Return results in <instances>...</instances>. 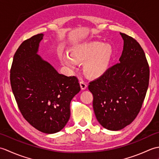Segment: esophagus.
<instances>
[{"mask_svg": "<svg viewBox=\"0 0 159 159\" xmlns=\"http://www.w3.org/2000/svg\"><path fill=\"white\" fill-rule=\"evenodd\" d=\"M80 88H81V89H85L87 87V85L86 84V83L84 82L83 80H80Z\"/></svg>", "mask_w": 159, "mask_h": 159, "instance_id": "esophagus-1", "label": "esophagus"}]
</instances>
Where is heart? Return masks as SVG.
<instances>
[{
  "label": "heart",
  "mask_w": 159,
  "mask_h": 159,
  "mask_svg": "<svg viewBox=\"0 0 159 159\" xmlns=\"http://www.w3.org/2000/svg\"><path fill=\"white\" fill-rule=\"evenodd\" d=\"M113 57V49L111 44L93 41L76 46L70 56H64L63 61L70 67H75L76 63H83L84 74L96 79L103 76L109 69Z\"/></svg>",
  "instance_id": "heart-1"
}]
</instances>
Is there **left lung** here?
<instances>
[{
  "mask_svg": "<svg viewBox=\"0 0 159 159\" xmlns=\"http://www.w3.org/2000/svg\"><path fill=\"white\" fill-rule=\"evenodd\" d=\"M124 48L119 63L89 83L97 120L106 129L119 130L139 113L149 85L146 55L135 39L120 33Z\"/></svg>",
  "mask_w": 159,
  "mask_h": 159,
  "instance_id": "8db88e82",
  "label": "left lung"
}]
</instances>
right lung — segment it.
I'll return each instance as SVG.
<instances>
[{
  "label": "right lung",
  "instance_id": "right-lung-1",
  "mask_svg": "<svg viewBox=\"0 0 159 159\" xmlns=\"http://www.w3.org/2000/svg\"><path fill=\"white\" fill-rule=\"evenodd\" d=\"M40 33L24 41L16 50L10 81L19 109L37 130L53 134L62 130L70 117V102L80 92L76 76L59 74L38 55Z\"/></svg>",
  "mask_w": 159,
  "mask_h": 159
}]
</instances>
